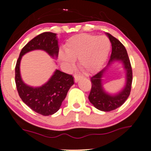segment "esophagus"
<instances>
[{
    "instance_id": "esophagus-1",
    "label": "esophagus",
    "mask_w": 151,
    "mask_h": 151,
    "mask_svg": "<svg viewBox=\"0 0 151 151\" xmlns=\"http://www.w3.org/2000/svg\"><path fill=\"white\" fill-rule=\"evenodd\" d=\"M81 78H82V76H80V74H75V75H74V79H75L76 82H77Z\"/></svg>"
}]
</instances>
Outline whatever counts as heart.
Instances as JSON below:
<instances>
[{"label": "heart", "instance_id": "1", "mask_svg": "<svg viewBox=\"0 0 151 151\" xmlns=\"http://www.w3.org/2000/svg\"><path fill=\"white\" fill-rule=\"evenodd\" d=\"M65 49L67 54L63 51L60 53L64 63L72 67L74 60L78 58L80 67L90 73L99 69L106 60L111 49V41L104 36L80 34L68 39Z\"/></svg>", "mask_w": 151, "mask_h": 151}]
</instances>
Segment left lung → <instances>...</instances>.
<instances>
[{"instance_id": "left-lung-1", "label": "left lung", "mask_w": 151, "mask_h": 151, "mask_svg": "<svg viewBox=\"0 0 151 151\" xmlns=\"http://www.w3.org/2000/svg\"><path fill=\"white\" fill-rule=\"evenodd\" d=\"M112 45V52L108 65L115 60H121L124 63L127 71V83L125 87L118 94L110 96L106 93L102 86V76L106 69L101 70L91 78V89L88 100L90 102L98 109L102 111H111L122 106L129 98L131 90L133 81V71L129 55L125 47L116 38L109 33H106Z\"/></svg>"}]
</instances>
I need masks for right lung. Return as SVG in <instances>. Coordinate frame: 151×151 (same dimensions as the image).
<instances>
[{
  "label": "right lung",
  "instance_id": "1",
  "mask_svg": "<svg viewBox=\"0 0 151 151\" xmlns=\"http://www.w3.org/2000/svg\"><path fill=\"white\" fill-rule=\"evenodd\" d=\"M35 49H42L51 56L57 57L59 48L56 34L44 32L30 40L22 49L15 67V82L20 98L32 110L47 116L59 110L68 91L74 84L73 77L56 70L48 82L40 87L34 88L24 84L20 78V60L24 53Z\"/></svg>",
  "mask_w": 151,
  "mask_h": 151
}]
</instances>
